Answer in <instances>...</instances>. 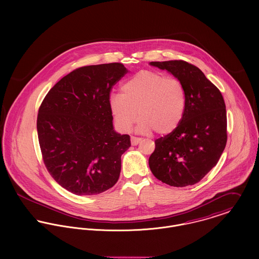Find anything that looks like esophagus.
Segmentation results:
<instances>
[{
    "mask_svg": "<svg viewBox=\"0 0 259 259\" xmlns=\"http://www.w3.org/2000/svg\"><path fill=\"white\" fill-rule=\"evenodd\" d=\"M131 142H132V146H138L142 142V139L141 138H137V137H132Z\"/></svg>",
    "mask_w": 259,
    "mask_h": 259,
    "instance_id": "34e87169",
    "label": "esophagus"
}]
</instances>
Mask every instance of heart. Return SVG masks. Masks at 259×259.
Instances as JSON below:
<instances>
[{
  "label": "heart",
  "instance_id": "1",
  "mask_svg": "<svg viewBox=\"0 0 259 259\" xmlns=\"http://www.w3.org/2000/svg\"><path fill=\"white\" fill-rule=\"evenodd\" d=\"M109 105L116 127L128 133L139 118V131L165 136L181 124L186 109V92L178 78L142 71L121 85V95L111 94Z\"/></svg>",
  "mask_w": 259,
  "mask_h": 259
}]
</instances>
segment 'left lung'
<instances>
[{
  "instance_id": "8db88e82",
  "label": "left lung",
  "mask_w": 259,
  "mask_h": 259,
  "mask_svg": "<svg viewBox=\"0 0 259 259\" xmlns=\"http://www.w3.org/2000/svg\"><path fill=\"white\" fill-rule=\"evenodd\" d=\"M181 80L186 109L178 128L155 140L148 159L152 175L170 186L200 182L221 158L227 141L225 104L221 91L195 66L182 60L151 62Z\"/></svg>"
}]
</instances>
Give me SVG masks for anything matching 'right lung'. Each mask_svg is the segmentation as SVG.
Instances as JSON below:
<instances>
[{
    "instance_id": "add662e5",
    "label": "right lung",
    "mask_w": 259,
    "mask_h": 259,
    "mask_svg": "<svg viewBox=\"0 0 259 259\" xmlns=\"http://www.w3.org/2000/svg\"><path fill=\"white\" fill-rule=\"evenodd\" d=\"M127 73L120 63L77 68L59 80L41 102L37 138L52 178L76 195H96L116 184L128 135L112 126L109 98Z\"/></svg>"
}]
</instances>
